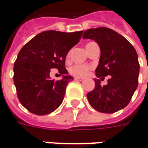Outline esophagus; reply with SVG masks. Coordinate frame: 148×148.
<instances>
[{"label":"esophagus","instance_id":"obj_1","mask_svg":"<svg viewBox=\"0 0 148 148\" xmlns=\"http://www.w3.org/2000/svg\"><path fill=\"white\" fill-rule=\"evenodd\" d=\"M74 80H76V81H82L83 79L82 78H77V77H75V78H74Z\"/></svg>","mask_w":148,"mask_h":148}]
</instances>
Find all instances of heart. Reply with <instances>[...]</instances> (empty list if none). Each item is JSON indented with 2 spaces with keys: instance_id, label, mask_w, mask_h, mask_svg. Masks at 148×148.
Returning a JSON list of instances; mask_svg holds the SVG:
<instances>
[{
  "instance_id": "1",
  "label": "heart",
  "mask_w": 148,
  "mask_h": 148,
  "mask_svg": "<svg viewBox=\"0 0 148 148\" xmlns=\"http://www.w3.org/2000/svg\"><path fill=\"white\" fill-rule=\"evenodd\" d=\"M91 67L83 64H76L72 66L69 69V72L76 77H86L88 76Z\"/></svg>"
}]
</instances>
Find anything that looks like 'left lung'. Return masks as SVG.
<instances>
[{"label":"left lung","instance_id":"obj_1","mask_svg":"<svg viewBox=\"0 0 148 148\" xmlns=\"http://www.w3.org/2000/svg\"><path fill=\"white\" fill-rule=\"evenodd\" d=\"M84 39L95 40L100 49L96 69L95 88L87 94L90 104L103 113H114L129 103L137 88L139 64L136 49L122 35L112 29L100 27L86 30ZM111 75L107 86L100 79Z\"/></svg>","mask_w":148,"mask_h":148}]
</instances>
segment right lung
<instances>
[{"label": "right lung", "instance_id": "1", "mask_svg": "<svg viewBox=\"0 0 148 148\" xmlns=\"http://www.w3.org/2000/svg\"><path fill=\"white\" fill-rule=\"evenodd\" d=\"M83 31H45L30 40L19 52L13 68V81L20 102L30 112L48 115L59 107L72 76L65 69L66 56L78 44ZM56 68L63 79L55 82L49 73Z\"/></svg>", "mask_w": 148, "mask_h": 148}]
</instances>
